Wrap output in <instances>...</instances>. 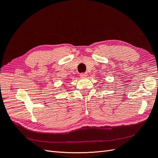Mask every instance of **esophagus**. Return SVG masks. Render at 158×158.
I'll use <instances>...</instances> for the list:
<instances>
[{"label": "esophagus", "mask_w": 158, "mask_h": 158, "mask_svg": "<svg viewBox=\"0 0 158 158\" xmlns=\"http://www.w3.org/2000/svg\"><path fill=\"white\" fill-rule=\"evenodd\" d=\"M80 76L81 78H85L87 76V74L86 73H81L80 74Z\"/></svg>", "instance_id": "1"}]
</instances>
